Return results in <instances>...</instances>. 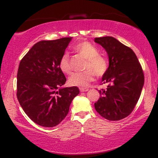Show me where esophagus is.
Returning <instances> with one entry per match:
<instances>
[{
  "label": "esophagus",
  "mask_w": 158,
  "mask_h": 158,
  "mask_svg": "<svg viewBox=\"0 0 158 158\" xmlns=\"http://www.w3.org/2000/svg\"><path fill=\"white\" fill-rule=\"evenodd\" d=\"M79 90L81 92H85L89 90V89H86V88H79Z\"/></svg>",
  "instance_id": "1"
}]
</instances>
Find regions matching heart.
Here are the masks:
<instances>
[{"label": "heart", "instance_id": "1", "mask_svg": "<svg viewBox=\"0 0 158 158\" xmlns=\"http://www.w3.org/2000/svg\"><path fill=\"white\" fill-rule=\"evenodd\" d=\"M75 52L87 60L83 73L73 74L69 78L68 82L73 86L84 87L94 79V74L98 77L105 75L109 69L108 60L100 55V51L89 42H83L74 47ZM59 68L63 73L70 74L73 72L70 58L68 53L62 56L59 60Z\"/></svg>", "mask_w": 158, "mask_h": 158}]
</instances>
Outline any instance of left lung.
Wrapping results in <instances>:
<instances>
[{
  "mask_svg": "<svg viewBox=\"0 0 158 158\" xmlns=\"http://www.w3.org/2000/svg\"><path fill=\"white\" fill-rule=\"evenodd\" d=\"M95 42L106 50L109 69L102 76L99 90L101 97L95 103L98 113L109 121H119L132 113L144 84L142 68L135 52L113 37H95Z\"/></svg>",
  "mask_w": 158,
  "mask_h": 158,
  "instance_id": "left-lung-1",
  "label": "left lung"
}]
</instances>
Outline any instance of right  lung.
<instances>
[{"mask_svg":"<svg viewBox=\"0 0 158 158\" xmlns=\"http://www.w3.org/2000/svg\"><path fill=\"white\" fill-rule=\"evenodd\" d=\"M72 37L43 40L35 44L21 60L17 81V96L26 115L42 127L56 126L65 118L77 86L61 88L66 78L59 60Z\"/></svg>","mask_w":158,"mask_h":158,"instance_id":"obj_1","label":"right lung"}]
</instances>
